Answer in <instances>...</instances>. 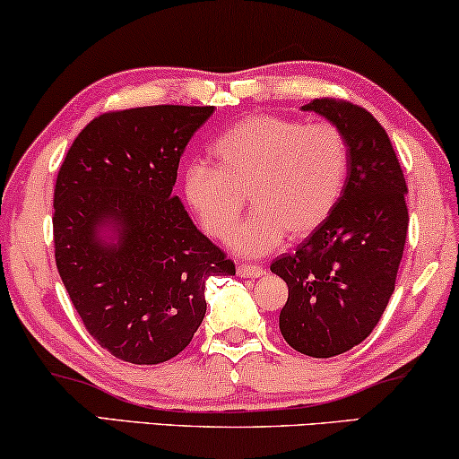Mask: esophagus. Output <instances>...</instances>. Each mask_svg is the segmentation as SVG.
I'll use <instances>...</instances> for the list:
<instances>
[{
    "mask_svg": "<svg viewBox=\"0 0 459 459\" xmlns=\"http://www.w3.org/2000/svg\"><path fill=\"white\" fill-rule=\"evenodd\" d=\"M265 273V269L259 265H238V275L240 278H261Z\"/></svg>",
    "mask_w": 459,
    "mask_h": 459,
    "instance_id": "esophagus-1",
    "label": "esophagus"
}]
</instances>
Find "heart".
I'll use <instances>...</instances> for the list:
<instances>
[{
	"instance_id": "b5f03b06",
	"label": "heart",
	"mask_w": 459,
	"mask_h": 459,
	"mask_svg": "<svg viewBox=\"0 0 459 459\" xmlns=\"http://www.w3.org/2000/svg\"><path fill=\"white\" fill-rule=\"evenodd\" d=\"M211 162H192L184 175L187 204L217 240L234 234L242 211L255 212L234 236V248L259 256L311 236L334 212L349 173V146L332 123L255 115L212 143Z\"/></svg>"
}]
</instances>
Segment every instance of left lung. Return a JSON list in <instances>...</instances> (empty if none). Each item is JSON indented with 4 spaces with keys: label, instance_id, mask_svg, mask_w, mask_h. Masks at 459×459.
Instances as JSON below:
<instances>
[{
    "label": "left lung",
    "instance_id": "8db88e82",
    "mask_svg": "<svg viewBox=\"0 0 459 459\" xmlns=\"http://www.w3.org/2000/svg\"><path fill=\"white\" fill-rule=\"evenodd\" d=\"M342 131L349 173L322 228L281 255L272 272L288 284L280 332L299 353L334 357L372 334L394 290L407 236L405 178L386 131L361 106L334 98L305 104Z\"/></svg>",
    "mask_w": 459,
    "mask_h": 459
}]
</instances>
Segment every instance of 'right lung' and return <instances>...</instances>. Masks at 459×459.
I'll return each instance as SVG.
<instances>
[{"mask_svg":"<svg viewBox=\"0 0 459 459\" xmlns=\"http://www.w3.org/2000/svg\"><path fill=\"white\" fill-rule=\"evenodd\" d=\"M212 106H142L93 118L54 190L56 265L100 347L154 366L179 355L206 313L211 275H236L173 186Z\"/></svg>","mask_w":459,"mask_h":459,"instance_id":"right-lung-1","label":"right lung"}]
</instances>
